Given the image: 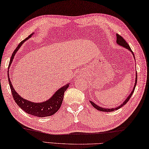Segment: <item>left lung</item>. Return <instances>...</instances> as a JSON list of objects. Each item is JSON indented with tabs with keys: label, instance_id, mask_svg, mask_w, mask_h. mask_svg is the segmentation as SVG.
Listing matches in <instances>:
<instances>
[{
	"label": "left lung",
	"instance_id": "1",
	"mask_svg": "<svg viewBox=\"0 0 149 149\" xmlns=\"http://www.w3.org/2000/svg\"><path fill=\"white\" fill-rule=\"evenodd\" d=\"M117 44H118V45H120V46L125 47V48H126V49H128L129 51H130L131 52H132V53L133 54L134 57V58H135L134 54L133 52H132L131 48H130V45L128 44V43H127V42L125 41V40H124V39L123 38L120 36V35L118 34H117ZM137 73H136V82H135V85H134V88H133V90H132V93H130V95H129L128 97H127L126 99L125 100V101H124V102L123 103V104H122L120 105H119V106H118L117 107H116V108H111V109H107V108H104V107H102L98 106V105H97L96 104H94V103L92 101H90V103H91V104H92V105H93V106L94 108H96V109L100 111L111 112V111H115V110H117V109H120V107H123V105H125V104H126V103L129 101V100L130 99V98L132 97V94H133L134 92L135 88H136V84H137Z\"/></svg>",
	"mask_w": 149,
	"mask_h": 149
}]
</instances>
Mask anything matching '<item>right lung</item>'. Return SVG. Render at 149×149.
<instances>
[{
    "instance_id": "add662e5",
    "label": "right lung",
    "mask_w": 149,
    "mask_h": 149,
    "mask_svg": "<svg viewBox=\"0 0 149 149\" xmlns=\"http://www.w3.org/2000/svg\"><path fill=\"white\" fill-rule=\"evenodd\" d=\"M32 34L29 35L26 39L23 40V41L18 45V46L15 49V50L13 51L10 61L9 67L10 66L11 64L12 63L13 59L14 58L15 54L18 51L21 45H22L26 40L29 39V38H31L32 36ZM8 81L10 87L11 89V92H12V96L13 99H14L15 102H16V104L19 105V107L21 109H22L24 111L26 112V113L38 117H48V116L53 115L60 109L62 102H63V100L64 92L66 91V89L68 88L69 86V84H67L66 85L63 86V87H61V88H59L57 91L55 92V93L53 94V96L47 101L40 103H34L31 101H29L27 100L24 99L22 97H21L19 95L18 93L15 91V89L13 88V86H12V83H11L9 74H8Z\"/></svg>"
}]
</instances>
